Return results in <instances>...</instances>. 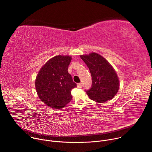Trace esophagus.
Returning <instances> with one entry per match:
<instances>
[{
    "label": "esophagus",
    "mask_w": 152,
    "mask_h": 152,
    "mask_svg": "<svg viewBox=\"0 0 152 152\" xmlns=\"http://www.w3.org/2000/svg\"><path fill=\"white\" fill-rule=\"evenodd\" d=\"M82 83H78V84L77 85V87L78 88H82Z\"/></svg>",
    "instance_id": "esophagus-1"
}]
</instances>
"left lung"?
Here are the masks:
<instances>
[{"label": "left lung", "mask_w": 152, "mask_h": 152, "mask_svg": "<svg viewBox=\"0 0 152 152\" xmlns=\"http://www.w3.org/2000/svg\"><path fill=\"white\" fill-rule=\"evenodd\" d=\"M80 56L89 68L92 77L91 87L86 91L90 99L99 103L113 99L119 90L120 82L110 63L97 53Z\"/></svg>", "instance_id": "8db88e82"}]
</instances>
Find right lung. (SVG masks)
Returning a JSON list of instances; mask_svg holds the SVG:
<instances>
[{
  "label": "right lung",
  "instance_id": "1",
  "mask_svg": "<svg viewBox=\"0 0 152 152\" xmlns=\"http://www.w3.org/2000/svg\"><path fill=\"white\" fill-rule=\"evenodd\" d=\"M71 60L70 56H55L41 68L36 77L38 96L49 107L61 109L72 99L71 91L76 83L68 72Z\"/></svg>",
  "mask_w": 152,
  "mask_h": 152
}]
</instances>
